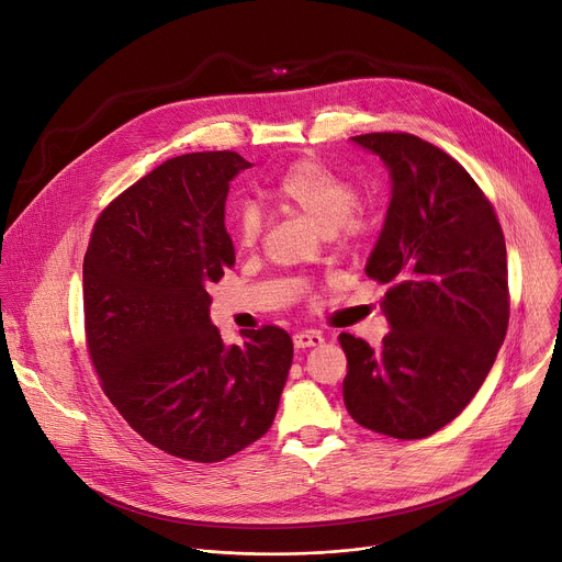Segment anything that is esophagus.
<instances>
[{
	"label": "esophagus",
	"mask_w": 562,
	"mask_h": 562,
	"mask_svg": "<svg viewBox=\"0 0 562 562\" xmlns=\"http://www.w3.org/2000/svg\"><path fill=\"white\" fill-rule=\"evenodd\" d=\"M292 341H294V349H311V347H319L324 337L317 330H299L294 333Z\"/></svg>",
	"instance_id": "1"
}]
</instances>
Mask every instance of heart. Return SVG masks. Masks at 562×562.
Returning <instances> with one entry per match:
<instances>
[{
	"label": "heart",
	"instance_id": "obj_1",
	"mask_svg": "<svg viewBox=\"0 0 562 562\" xmlns=\"http://www.w3.org/2000/svg\"><path fill=\"white\" fill-rule=\"evenodd\" d=\"M272 198L317 225L339 247H360L373 234V215L358 202L356 184L328 164L304 157L292 161L272 187ZM263 234V213L243 204L232 218V236L240 249H251Z\"/></svg>",
	"mask_w": 562,
	"mask_h": 562
}]
</instances>
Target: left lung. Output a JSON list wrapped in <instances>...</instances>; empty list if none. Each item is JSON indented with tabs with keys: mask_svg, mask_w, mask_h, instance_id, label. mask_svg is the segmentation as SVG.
I'll use <instances>...</instances> for the list:
<instances>
[{
	"mask_svg": "<svg viewBox=\"0 0 562 562\" xmlns=\"http://www.w3.org/2000/svg\"><path fill=\"white\" fill-rule=\"evenodd\" d=\"M382 157L394 193L367 277L386 285L378 349L341 333L344 405L384 437L425 439L480 392L508 328L506 243L470 172L409 133L353 137Z\"/></svg>",
	"mask_w": 562,
	"mask_h": 562,
	"instance_id": "obj_1",
	"label": "left lung"
}]
</instances>
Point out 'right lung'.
Returning a JSON list of instances; mask_svg holds the SVG:
<instances>
[{"label": "right lung", "mask_w": 562, "mask_h": 562, "mask_svg": "<svg viewBox=\"0 0 562 562\" xmlns=\"http://www.w3.org/2000/svg\"><path fill=\"white\" fill-rule=\"evenodd\" d=\"M234 150L172 157L116 195L82 261L85 341L101 390L142 439L195 463L223 461L270 429L292 364L279 326L225 347L211 294L236 256L225 229Z\"/></svg>", "instance_id": "add662e5"}]
</instances>
